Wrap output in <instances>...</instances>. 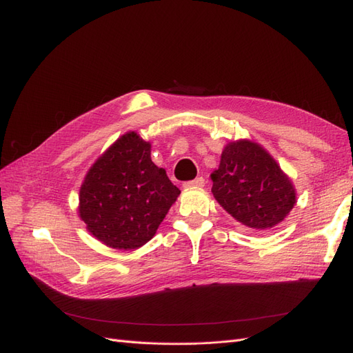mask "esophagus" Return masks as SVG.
<instances>
[{
  "instance_id": "obj_1",
  "label": "esophagus",
  "mask_w": 353,
  "mask_h": 353,
  "mask_svg": "<svg viewBox=\"0 0 353 353\" xmlns=\"http://www.w3.org/2000/svg\"><path fill=\"white\" fill-rule=\"evenodd\" d=\"M201 187H205V178L203 176H197L193 181H187V183H184V188H201Z\"/></svg>"
}]
</instances>
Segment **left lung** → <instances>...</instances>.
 Instances as JSON below:
<instances>
[{
    "label": "left lung",
    "instance_id": "1",
    "mask_svg": "<svg viewBox=\"0 0 353 353\" xmlns=\"http://www.w3.org/2000/svg\"><path fill=\"white\" fill-rule=\"evenodd\" d=\"M212 193L243 225L270 230L283 222L296 205V190L275 159L250 140L223 147L219 168L210 174Z\"/></svg>",
    "mask_w": 353,
    "mask_h": 353
}]
</instances>
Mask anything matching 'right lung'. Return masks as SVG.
Returning <instances> with one entry per match:
<instances>
[{"label":"right lung","instance_id":"obj_1","mask_svg":"<svg viewBox=\"0 0 353 353\" xmlns=\"http://www.w3.org/2000/svg\"><path fill=\"white\" fill-rule=\"evenodd\" d=\"M150 154L152 144L130 131L95 160L83 178L79 218L108 248L135 250L150 241L181 194Z\"/></svg>","mask_w":353,"mask_h":353}]
</instances>
